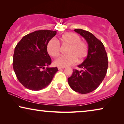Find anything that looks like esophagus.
Segmentation results:
<instances>
[{
  "instance_id": "obj_1",
  "label": "esophagus",
  "mask_w": 124,
  "mask_h": 124,
  "mask_svg": "<svg viewBox=\"0 0 124 124\" xmlns=\"http://www.w3.org/2000/svg\"><path fill=\"white\" fill-rule=\"evenodd\" d=\"M57 68H58V69H64V68H65V67H57Z\"/></svg>"
}]
</instances>
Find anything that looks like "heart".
<instances>
[{
    "label": "heart",
    "instance_id": "heart-1",
    "mask_svg": "<svg viewBox=\"0 0 124 124\" xmlns=\"http://www.w3.org/2000/svg\"><path fill=\"white\" fill-rule=\"evenodd\" d=\"M62 45L69 46L67 56H61L55 59L56 65L65 67L72 65L78 61L82 62L86 57L88 52V46L85 42L81 40L80 37L75 33H66L61 37ZM60 46L59 42L52 39L48 42L47 50L51 56L56 57L60 54Z\"/></svg>",
    "mask_w": 124,
    "mask_h": 124
}]
</instances>
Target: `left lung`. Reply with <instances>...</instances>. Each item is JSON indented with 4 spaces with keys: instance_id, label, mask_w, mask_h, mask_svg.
Instances as JSON below:
<instances>
[{
    "instance_id": "8db88e82",
    "label": "left lung",
    "mask_w": 124,
    "mask_h": 124,
    "mask_svg": "<svg viewBox=\"0 0 124 124\" xmlns=\"http://www.w3.org/2000/svg\"><path fill=\"white\" fill-rule=\"evenodd\" d=\"M74 31L85 39L89 48L86 58L78 65L83 70L74 69L68 82L76 92L87 94L97 89L104 79L108 69L107 54L102 42L92 33L81 29H76Z\"/></svg>"
}]
</instances>
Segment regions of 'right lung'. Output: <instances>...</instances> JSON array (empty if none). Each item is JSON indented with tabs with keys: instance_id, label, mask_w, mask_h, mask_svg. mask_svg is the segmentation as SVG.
I'll return each instance as SVG.
<instances>
[{
	"instance_id": "1",
	"label": "right lung",
	"mask_w": 124,
	"mask_h": 124,
	"mask_svg": "<svg viewBox=\"0 0 124 124\" xmlns=\"http://www.w3.org/2000/svg\"><path fill=\"white\" fill-rule=\"evenodd\" d=\"M56 34V31L37 30L23 37L15 47L13 70L19 82L27 89L34 91L44 89L58 71L57 67H48L51 59L47 50L48 42Z\"/></svg>"
}]
</instances>
